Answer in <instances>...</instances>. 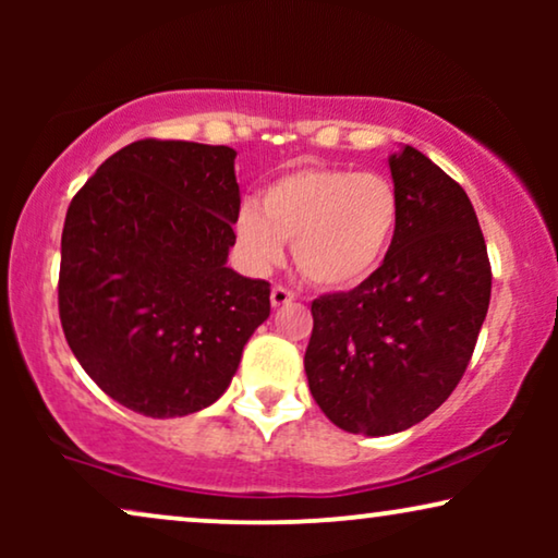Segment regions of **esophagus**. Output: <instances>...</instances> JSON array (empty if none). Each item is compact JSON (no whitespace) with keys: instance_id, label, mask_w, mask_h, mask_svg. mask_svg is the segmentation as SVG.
Wrapping results in <instances>:
<instances>
[{"instance_id":"1","label":"esophagus","mask_w":558,"mask_h":558,"mask_svg":"<svg viewBox=\"0 0 558 558\" xmlns=\"http://www.w3.org/2000/svg\"><path fill=\"white\" fill-rule=\"evenodd\" d=\"M294 292L292 289H287V287H281V284H277L271 289V304L274 307H284V304H289V302H294Z\"/></svg>"}]
</instances>
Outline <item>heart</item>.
Listing matches in <instances>:
<instances>
[{
  "label": "heart",
  "instance_id": "1",
  "mask_svg": "<svg viewBox=\"0 0 558 558\" xmlns=\"http://www.w3.org/2000/svg\"><path fill=\"white\" fill-rule=\"evenodd\" d=\"M393 182L345 167H302L243 201L233 226L239 262L269 274L292 243L296 271L323 289H353L378 271L399 228Z\"/></svg>",
  "mask_w": 558,
  "mask_h": 558
}]
</instances>
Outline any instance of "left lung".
<instances>
[{
  "mask_svg": "<svg viewBox=\"0 0 558 558\" xmlns=\"http://www.w3.org/2000/svg\"><path fill=\"white\" fill-rule=\"evenodd\" d=\"M401 216L384 264L312 302L310 391L335 426L409 429L449 399L490 304V262L470 197L414 147L388 157Z\"/></svg>",
  "mask_w": 558,
  "mask_h": 558,
  "instance_id": "8db88e82",
  "label": "left lung"
}]
</instances>
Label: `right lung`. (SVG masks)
Segmentation results:
<instances>
[{
    "label": "right lung",
    "instance_id": "1",
    "mask_svg": "<svg viewBox=\"0 0 558 558\" xmlns=\"http://www.w3.org/2000/svg\"><path fill=\"white\" fill-rule=\"evenodd\" d=\"M231 147L140 140L68 208L58 310L83 371L151 418L218 401L269 317V281L228 262L241 208Z\"/></svg>",
    "mask_w": 558,
    "mask_h": 558
}]
</instances>
